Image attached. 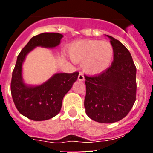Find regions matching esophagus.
Wrapping results in <instances>:
<instances>
[{
  "instance_id": "obj_1",
  "label": "esophagus",
  "mask_w": 153,
  "mask_h": 153,
  "mask_svg": "<svg viewBox=\"0 0 153 153\" xmlns=\"http://www.w3.org/2000/svg\"><path fill=\"white\" fill-rule=\"evenodd\" d=\"M78 79H79V81H83L85 79L84 78V75H83V73H79V76H78Z\"/></svg>"
}]
</instances>
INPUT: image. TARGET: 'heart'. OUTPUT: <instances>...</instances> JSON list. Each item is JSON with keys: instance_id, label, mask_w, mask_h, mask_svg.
<instances>
[{"instance_id": "heart-1", "label": "heart", "mask_w": 153, "mask_h": 153, "mask_svg": "<svg viewBox=\"0 0 153 153\" xmlns=\"http://www.w3.org/2000/svg\"><path fill=\"white\" fill-rule=\"evenodd\" d=\"M68 54L74 62H83V70L87 74L97 75L111 65L114 49L107 41L83 40L73 43L68 48Z\"/></svg>"}]
</instances>
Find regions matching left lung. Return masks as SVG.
<instances>
[{
  "instance_id": "obj_1",
  "label": "left lung",
  "mask_w": 153,
  "mask_h": 153,
  "mask_svg": "<svg viewBox=\"0 0 153 153\" xmlns=\"http://www.w3.org/2000/svg\"><path fill=\"white\" fill-rule=\"evenodd\" d=\"M106 36L114 49L113 62L102 74L85 76L84 107L91 120L112 123L126 117L134 105L136 67L126 47L113 36Z\"/></svg>"
}]
</instances>
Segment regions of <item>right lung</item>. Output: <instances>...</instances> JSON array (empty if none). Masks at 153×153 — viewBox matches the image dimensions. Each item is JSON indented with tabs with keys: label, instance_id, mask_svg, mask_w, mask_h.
<instances>
[{
	"label": "right lung",
	"instance_id": "1",
	"mask_svg": "<svg viewBox=\"0 0 153 153\" xmlns=\"http://www.w3.org/2000/svg\"><path fill=\"white\" fill-rule=\"evenodd\" d=\"M63 35L58 33H43L33 36L17 56L12 74L10 91L16 108L30 120L43 121L54 117L60 113L64 96L71 89L79 75L57 73L38 86L24 82L22 66L27 55L35 47L54 48L60 44Z\"/></svg>",
	"mask_w": 153,
	"mask_h": 153
}]
</instances>
